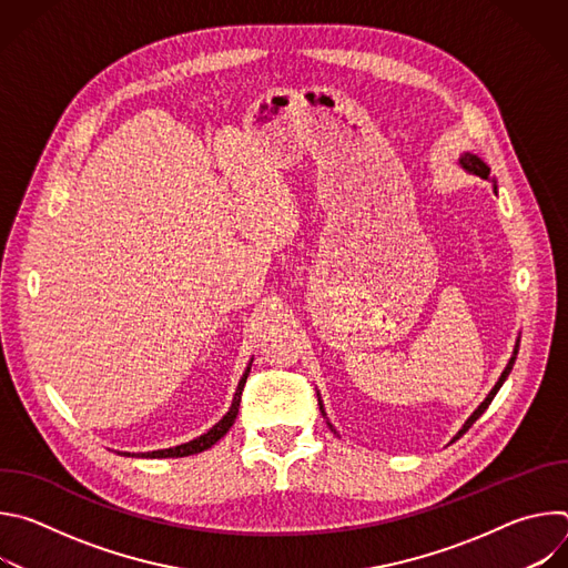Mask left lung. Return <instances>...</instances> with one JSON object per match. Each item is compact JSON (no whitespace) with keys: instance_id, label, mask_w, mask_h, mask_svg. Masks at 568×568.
I'll return each mask as SVG.
<instances>
[{"instance_id":"1","label":"left lung","mask_w":568,"mask_h":568,"mask_svg":"<svg viewBox=\"0 0 568 568\" xmlns=\"http://www.w3.org/2000/svg\"><path fill=\"white\" fill-rule=\"evenodd\" d=\"M458 166L465 171V173H469V175H476V178H480V180H488L490 178V169H488V164H485V161L480 159V156H476V154H471V152H463L460 156H458ZM493 191L497 193V182L493 180ZM519 339L521 337H517V342H515V351H513V355H510V359H508V364H506V368H504V373L499 375V379H497V384L493 386V390L485 395V399L478 404V407L471 412V416L465 420V425L458 429V434L452 438V443L454 440H458L478 418H480V414L490 407V402L495 399V395L499 393V388L504 386V382L508 379V375H510V371H513V366H515V359H517V353H519ZM316 397H318V409H321V414L326 416V412H323V402H321V395H318V390H316ZM331 425V423H328ZM331 429L335 432V427L331 425Z\"/></svg>"}]
</instances>
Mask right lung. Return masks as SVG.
Listing matches in <instances>:
<instances>
[{
    "label": "right lung",
    "mask_w": 568,
    "mask_h": 568,
    "mask_svg": "<svg viewBox=\"0 0 568 568\" xmlns=\"http://www.w3.org/2000/svg\"><path fill=\"white\" fill-rule=\"evenodd\" d=\"M252 362L254 359H250V364H247V368H245V373H242V377H240V382H237V386H235V393H233V399H231V407H229V412L209 429V432H204L202 436H197V438H193V440H189V443H182V445H178V447H169V449H156V452H139V454H130V452H119V454H123V456H132V458H182V456H191V454H200V452H204V449H209V447H213L229 429H231V425L235 423V416H237V409H240V395H242V388H245V382H247V375H250V371H252Z\"/></svg>",
    "instance_id": "add662e5"
}]
</instances>
